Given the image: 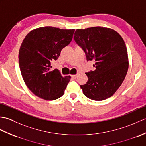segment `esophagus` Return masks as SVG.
<instances>
[{
    "label": "esophagus",
    "instance_id": "obj_1",
    "mask_svg": "<svg viewBox=\"0 0 146 146\" xmlns=\"http://www.w3.org/2000/svg\"><path fill=\"white\" fill-rule=\"evenodd\" d=\"M77 76H78V75H72L71 76V77H72L73 79H76L77 78Z\"/></svg>",
    "mask_w": 146,
    "mask_h": 146
}]
</instances>
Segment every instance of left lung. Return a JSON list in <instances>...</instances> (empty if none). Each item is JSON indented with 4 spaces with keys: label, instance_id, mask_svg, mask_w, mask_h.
<instances>
[{
    "label": "left lung",
    "instance_id": "obj_1",
    "mask_svg": "<svg viewBox=\"0 0 146 146\" xmlns=\"http://www.w3.org/2000/svg\"><path fill=\"white\" fill-rule=\"evenodd\" d=\"M74 39L85 52L86 60L95 61L96 69L85 73L88 82L80 85L83 94L97 101L111 97L122 85L129 68L123 39L115 30L100 26L76 29Z\"/></svg>",
    "mask_w": 146,
    "mask_h": 146
}]
</instances>
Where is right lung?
Masks as SVG:
<instances>
[{"label": "right lung", "mask_w": 146, "mask_h": 146, "mask_svg": "<svg viewBox=\"0 0 146 146\" xmlns=\"http://www.w3.org/2000/svg\"><path fill=\"white\" fill-rule=\"evenodd\" d=\"M74 32L46 26L32 30L24 39L19 52L20 70L26 86L37 97L54 100L64 94L71 76L51 70V63L70 44Z\"/></svg>", "instance_id": "right-lung-1"}]
</instances>
